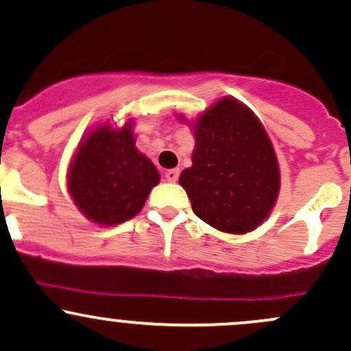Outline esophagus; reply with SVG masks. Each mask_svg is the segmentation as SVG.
<instances>
[{
	"instance_id": "esophagus-1",
	"label": "esophagus",
	"mask_w": 351,
	"mask_h": 351,
	"mask_svg": "<svg viewBox=\"0 0 351 351\" xmlns=\"http://www.w3.org/2000/svg\"><path fill=\"white\" fill-rule=\"evenodd\" d=\"M178 176H180V171H178V169H168V171H165V178H166V182L175 183L176 180H178Z\"/></svg>"
}]
</instances>
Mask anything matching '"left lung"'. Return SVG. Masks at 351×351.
<instances>
[{"mask_svg":"<svg viewBox=\"0 0 351 351\" xmlns=\"http://www.w3.org/2000/svg\"><path fill=\"white\" fill-rule=\"evenodd\" d=\"M192 168L180 176L197 217L219 231L244 234L270 214L278 189L277 156L260 120L234 98L198 117Z\"/></svg>","mask_w":351,"mask_h":351,"instance_id":"obj_1","label":"left lung"}]
</instances>
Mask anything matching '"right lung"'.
<instances>
[{"mask_svg":"<svg viewBox=\"0 0 351 351\" xmlns=\"http://www.w3.org/2000/svg\"><path fill=\"white\" fill-rule=\"evenodd\" d=\"M158 183V169L137 151L130 122L117 130L95 129L77 147L67 176L74 204L90 221L104 226L139 214Z\"/></svg>","mask_w":351,"mask_h":351,"instance_id":"right-lung-1","label":"right lung"}]
</instances>
